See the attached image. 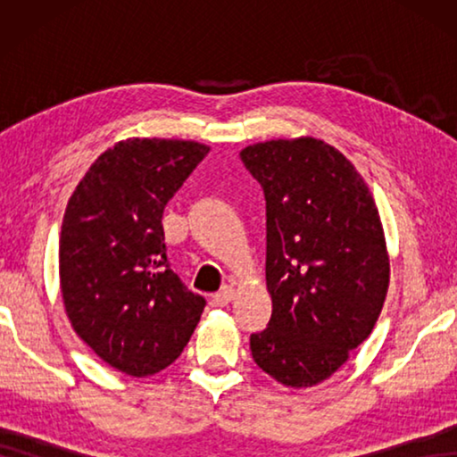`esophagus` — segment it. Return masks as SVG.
Returning <instances> with one entry per match:
<instances>
[{
    "mask_svg": "<svg viewBox=\"0 0 457 457\" xmlns=\"http://www.w3.org/2000/svg\"><path fill=\"white\" fill-rule=\"evenodd\" d=\"M233 297H235V289H233V287L227 285V287H222V289L218 293H214V295H212V303L218 305V308H222V305L233 302Z\"/></svg>",
    "mask_w": 457,
    "mask_h": 457,
    "instance_id": "esophagus-1",
    "label": "esophagus"
}]
</instances>
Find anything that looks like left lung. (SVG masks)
Instances as JSON below:
<instances>
[{
	"instance_id": "8db88e82",
	"label": "left lung",
	"mask_w": 457,
	"mask_h": 457,
	"mask_svg": "<svg viewBox=\"0 0 457 457\" xmlns=\"http://www.w3.org/2000/svg\"><path fill=\"white\" fill-rule=\"evenodd\" d=\"M264 189L272 316L249 349L287 386L345 364L383 310L389 255L377 204L352 162L324 141L277 139L241 152Z\"/></svg>"
}]
</instances>
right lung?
<instances>
[{
  "label": "right lung",
  "instance_id": "add662e5",
  "mask_svg": "<svg viewBox=\"0 0 457 457\" xmlns=\"http://www.w3.org/2000/svg\"><path fill=\"white\" fill-rule=\"evenodd\" d=\"M208 152L195 141H120L93 162L66 205V314L80 339L129 377L170 366L205 308L170 268L162 216Z\"/></svg>",
  "mask_w": 457,
  "mask_h": 457
}]
</instances>
